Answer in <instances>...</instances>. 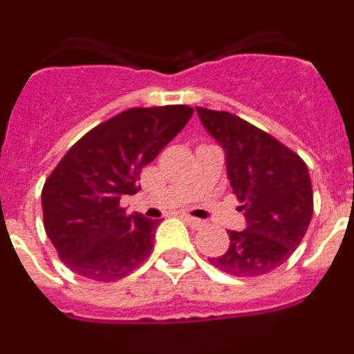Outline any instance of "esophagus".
<instances>
[{
	"label": "esophagus",
	"instance_id": "esophagus-1",
	"mask_svg": "<svg viewBox=\"0 0 354 354\" xmlns=\"http://www.w3.org/2000/svg\"><path fill=\"white\" fill-rule=\"evenodd\" d=\"M183 220L186 221L187 225H192L193 228L202 227V223H204V221H202V220H198V218H193V216H189V214H184V216H183Z\"/></svg>",
	"mask_w": 354,
	"mask_h": 354
}]
</instances>
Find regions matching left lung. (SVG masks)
I'll return each mask as SVG.
<instances>
[{"label": "left lung", "mask_w": 354, "mask_h": 354, "mask_svg": "<svg viewBox=\"0 0 354 354\" xmlns=\"http://www.w3.org/2000/svg\"><path fill=\"white\" fill-rule=\"evenodd\" d=\"M205 131L225 152L228 183L245 211V230H228L230 245L214 268L234 277L277 270L298 248L314 211L308 168L271 134L228 111L196 108Z\"/></svg>", "instance_id": "8db88e82"}]
</instances>
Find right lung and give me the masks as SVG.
Wrapping results in <instances>:
<instances>
[{
  "mask_svg": "<svg viewBox=\"0 0 354 354\" xmlns=\"http://www.w3.org/2000/svg\"><path fill=\"white\" fill-rule=\"evenodd\" d=\"M189 106L131 108L68 149L42 189L44 228L74 273L113 282L133 273L154 246L158 220L120 207L140 174L192 118Z\"/></svg>",
  "mask_w": 354,
  "mask_h": 354,
  "instance_id": "1",
  "label": "right lung"
}]
</instances>
